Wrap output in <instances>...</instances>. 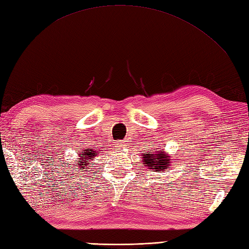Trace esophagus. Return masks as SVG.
Instances as JSON below:
<instances>
[{
	"mask_svg": "<svg viewBox=\"0 0 249 249\" xmlns=\"http://www.w3.org/2000/svg\"><path fill=\"white\" fill-rule=\"evenodd\" d=\"M118 146V149H125L126 146H127V143H125V142H120V143L116 144Z\"/></svg>",
	"mask_w": 249,
	"mask_h": 249,
	"instance_id": "1",
	"label": "esophagus"
}]
</instances>
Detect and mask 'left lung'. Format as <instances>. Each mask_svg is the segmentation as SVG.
<instances>
[{
	"label": "left lung",
	"mask_w": 249,
	"mask_h": 249,
	"mask_svg": "<svg viewBox=\"0 0 249 249\" xmlns=\"http://www.w3.org/2000/svg\"><path fill=\"white\" fill-rule=\"evenodd\" d=\"M154 151V150H153ZM171 156L163 150L143 153L142 154V162L145 167L154 171H167L171 167Z\"/></svg>",
	"instance_id": "8db88e82"
}]
</instances>
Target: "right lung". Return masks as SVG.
<instances>
[{
    "label": "right lung",
    "instance_id": "add662e5",
    "mask_svg": "<svg viewBox=\"0 0 249 249\" xmlns=\"http://www.w3.org/2000/svg\"><path fill=\"white\" fill-rule=\"evenodd\" d=\"M100 151H96V150H92V149H88V150H82L80 153H79L78 156L79 158H77V162L75 165L78 167L77 169L79 170H83L86 169V171L88 170V168L89 167V165L92 163V160H94V158L98 155V153H100Z\"/></svg>",
    "mask_w": 249,
    "mask_h": 249
}]
</instances>
